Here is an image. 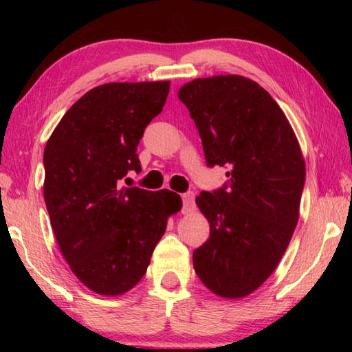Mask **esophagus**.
Instances as JSON below:
<instances>
[{
	"label": "esophagus",
	"instance_id": "obj_1",
	"mask_svg": "<svg viewBox=\"0 0 352 352\" xmlns=\"http://www.w3.org/2000/svg\"><path fill=\"white\" fill-rule=\"evenodd\" d=\"M183 199V214H188L195 210V195L194 192H186L182 195Z\"/></svg>",
	"mask_w": 352,
	"mask_h": 352
}]
</instances>
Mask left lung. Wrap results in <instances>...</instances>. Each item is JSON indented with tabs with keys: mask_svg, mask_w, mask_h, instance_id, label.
I'll return each instance as SVG.
<instances>
[{
	"mask_svg": "<svg viewBox=\"0 0 352 352\" xmlns=\"http://www.w3.org/2000/svg\"><path fill=\"white\" fill-rule=\"evenodd\" d=\"M178 99L199 129L208 166L228 169L223 188L195 199L210 239L192 253L194 270L212 294L243 298L264 284L289 247L305 158L281 107L252 79H194Z\"/></svg>",
	"mask_w": 352,
	"mask_h": 352,
	"instance_id": "1",
	"label": "left lung"
}]
</instances>
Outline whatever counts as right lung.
<instances>
[{
  "label": "right lung",
  "instance_id": "obj_1",
  "mask_svg": "<svg viewBox=\"0 0 352 352\" xmlns=\"http://www.w3.org/2000/svg\"><path fill=\"white\" fill-rule=\"evenodd\" d=\"M169 80L111 82L77 100L47 140L43 195L58 248L82 284L118 296L141 281L180 195L122 188Z\"/></svg>",
  "mask_w": 352,
  "mask_h": 352
}]
</instances>
